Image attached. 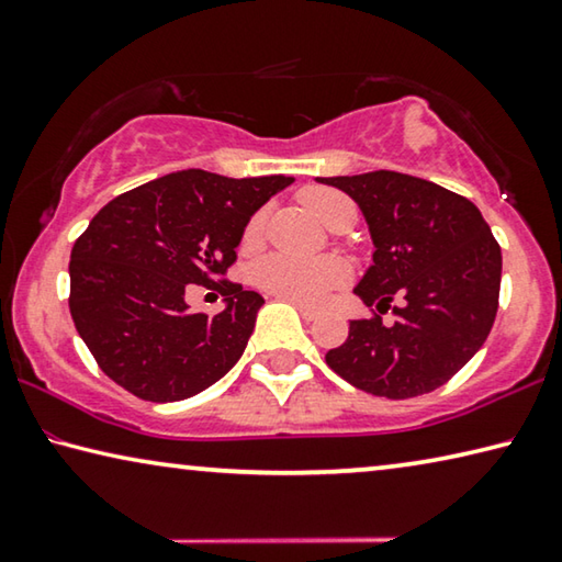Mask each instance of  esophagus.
<instances>
[{
    "label": "esophagus",
    "instance_id": "1",
    "mask_svg": "<svg viewBox=\"0 0 562 562\" xmlns=\"http://www.w3.org/2000/svg\"><path fill=\"white\" fill-rule=\"evenodd\" d=\"M284 302H292V300H284ZM292 304H294V307L300 310L302 319L312 322V319H317V317H319V310H315V307H307V304H300V302H292Z\"/></svg>",
    "mask_w": 562,
    "mask_h": 562
}]
</instances>
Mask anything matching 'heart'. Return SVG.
Wrapping results in <instances>:
<instances>
[{
	"mask_svg": "<svg viewBox=\"0 0 562 562\" xmlns=\"http://www.w3.org/2000/svg\"><path fill=\"white\" fill-rule=\"evenodd\" d=\"M302 203L307 205V211L317 217V221L329 223L335 221L339 211H345L351 203L337 190L315 188L302 193ZM265 215H252V221L247 223L245 240L252 243L258 240L262 231ZM347 282L345 265L329 258L319 260H304L292 258V255H270V258L260 260L255 265V284L260 290L274 294L280 300H292L300 304H322L331 292L339 290Z\"/></svg>",
	"mask_w": 562,
	"mask_h": 562,
	"instance_id": "1",
	"label": "heart"
}]
</instances>
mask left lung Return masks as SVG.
<instances>
[{
    "label": "left lung",
    "instance_id": "8db88e82",
    "mask_svg": "<svg viewBox=\"0 0 562 562\" xmlns=\"http://www.w3.org/2000/svg\"><path fill=\"white\" fill-rule=\"evenodd\" d=\"M359 205L374 243L355 294L379 312L394 294V322L351 319L327 351L329 369L386 398L429 394L483 347L498 312L501 247L469 198L396 170L317 178Z\"/></svg>",
    "mask_w": 562,
    "mask_h": 562
}]
</instances>
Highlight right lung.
<instances>
[{
  "instance_id": "1",
  "label": "right lung",
  "mask_w": 562,
  "mask_h": 562,
  "mask_svg": "<svg viewBox=\"0 0 562 562\" xmlns=\"http://www.w3.org/2000/svg\"><path fill=\"white\" fill-rule=\"evenodd\" d=\"M290 176L225 178L201 168L113 198L74 243L69 310L101 372L146 402L201 394L243 357L265 304L215 280L235 262L245 225ZM186 283H217L221 316H193Z\"/></svg>"
}]
</instances>
